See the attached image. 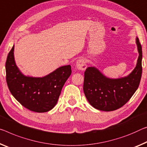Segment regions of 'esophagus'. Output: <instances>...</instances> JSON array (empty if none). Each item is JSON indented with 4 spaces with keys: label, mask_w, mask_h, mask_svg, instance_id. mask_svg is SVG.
<instances>
[{
    "label": "esophagus",
    "mask_w": 147,
    "mask_h": 147,
    "mask_svg": "<svg viewBox=\"0 0 147 147\" xmlns=\"http://www.w3.org/2000/svg\"><path fill=\"white\" fill-rule=\"evenodd\" d=\"M76 67L77 68L78 70H80V71H84L87 67V65H86V63L84 59H78L77 61H76Z\"/></svg>",
    "instance_id": "obj_1"
}]
</instances>
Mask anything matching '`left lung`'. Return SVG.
Returning <instances> with one entry per match:
<instances>
[{
    "label": "left lung",
    "instance_id": "left-lung-1",
    "mask_svg": "<svg viewBox=\"0 0 147 147\" xmlns=\"http://www.w3.org/2000/svg\"><path fill=\"white\" fill-rule=\"evenodd\" d=\"M136 44L139 57L135 69L129 75L120 78H109L95 67L86 69L83 90L88 102L95 109L113 111L120 108L136 92L142 74V48L138 37Z\"/></svg>",
    "mask_w": 147,
    "mask_h": 147
}]
</instances>
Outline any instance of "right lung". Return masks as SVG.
<instances>
[{
  "label": "right lung",
  "instance_id": "add662e5",
  "mask_svg": "<svg viewBox=\"0 0 147 147\" xmlns=\"http://www.w3.org/2000/svg\"><path fill=\"white\" fill-rule=\"evenodd\" d=\"M14 45L6 61V82L15 99L29 110L46 113L57 104L62 88L71 74V65L60 67L43 77L25 76L14 59Z\"/></svg>",
  "mask_w": 147,
  "mask_h": 147
}]
</instances>
